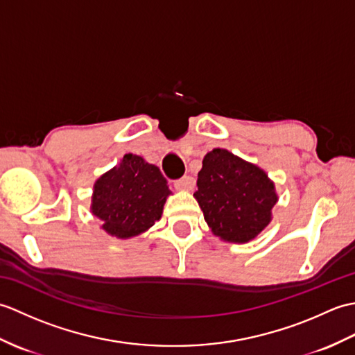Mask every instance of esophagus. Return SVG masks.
I'll return each instance as SVG.
<instances>
[{"label": "esophagus", "instance_id": "esophagus-1", "mask_svg": "<svg viewBox=\"0 0 355 355\" xmlns=\"http://www.w3.org/2000/svg\"><path fill=\"white\" fill-rule=\"evenodd\" d=\"M173 186H175L180 191H192L195 186V178L191 175H184L182 178L175 180V182H173Z\"/></svg>", "mask_w": 355, "mask_h": 355}]
</instances>
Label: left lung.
<instances>
[{"label": "left lung", "mask_w": 355, "mask_h": 355, "mask_svg": "<svg viewBox=\"0 0 355 355\" xmlns=\"http://www.w3.org/2000/svg\"><path fill=\"white\" fill-rule=\"evenodd\" d=\"M197 186L193 195L209 227L230 243L258 236L277 201L266 172L220 148L206 154Z\"/></svg>", "instance_id": "obj_1"}]
</instances>
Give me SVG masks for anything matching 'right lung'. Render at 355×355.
<instances>
[{
    "label": "right lung",
    "instance_id": "add662e5",
    "mask_svg": "<svg viewBox=\"0 0 355 355\" xmlns=\"http://www.w3.org/2000/svg\"><path fill=\"white\" fill-rule=\"evenodd\" d=\"M169 193L157 166L126 154L119 166L96 182L92 210L103 221V230L126 239L140 235L160 220Z\"/></svg>",
    "mask_w": 355,
    "mask_h": 355
}]
</instances>
